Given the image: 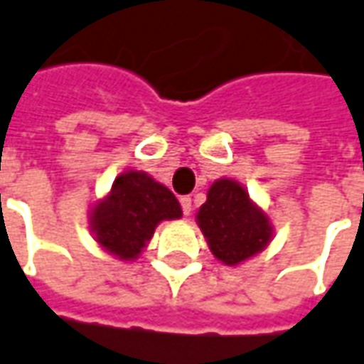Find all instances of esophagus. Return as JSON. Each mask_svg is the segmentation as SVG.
I'll return each instance as SVG.
<instances>
[{
	"instance_id": "1",
	"label": "esophagus",
	"mask_w": 364,
	"mask_h": 364,
	"mask_svg": "<svg viewBox=\"0 0 364 364\" xmlns=\"http://www.w3.org/2000/svg\"><path fill=\"white\" fill-rule=\"evenodd\" d=\"M181 209L185 217L191 215V197H181Z\"/></svg>"
}]
</instances>
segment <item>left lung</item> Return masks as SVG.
<instances>
[{"mask_svg": "<svg viewBox=\"0 0 364 364\" xmlns=\"http://www.w3.org/2000/svg\"><path fill=\"white\" fill-rule=\"evenodd\" d=\"M197 223L207 237L211 253L225 265H239L263 251L271 241L267 215L231 179H219L211 185L207 201L197 213Z\"/></svg>", "mask_w": 364, "mask_h": 364, "instance_id": "1", "label": "left lung"}]
</instances>
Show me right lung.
<instances>
[{
	"mask_svg": "<svg viewBox=\"0 0 364 364\" xmlns=\"http://www.w3.org/2000/svg\"><path fill=\"white\" fill-rule=\"evenodd\" d=\"M181 215V205L165 185L147 173L127 171L115 179L109 197L95 205L91 229L105 251L129 261L141 253L157 225Z\"/></svg>",
	"mask_w": 364,
	"mask_h": 364,
	"instance_id": "obj_1",
	"label": "right lung"
}]
</instances>
